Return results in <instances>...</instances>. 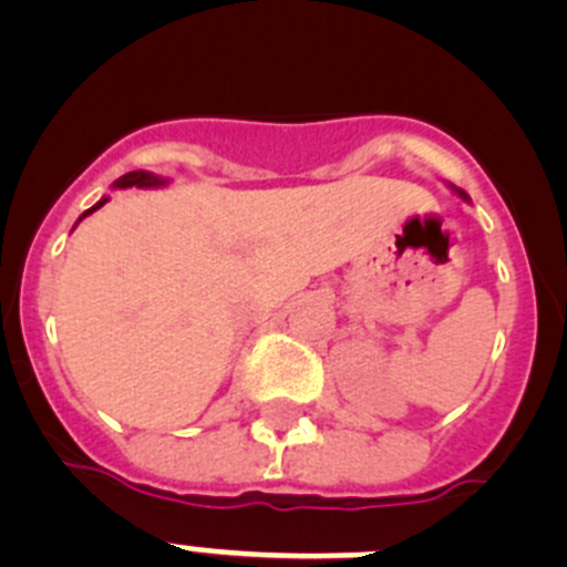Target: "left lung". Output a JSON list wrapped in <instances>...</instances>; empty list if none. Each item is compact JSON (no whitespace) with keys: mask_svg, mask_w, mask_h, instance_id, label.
Segmentation results:
<instances>
[{"mask_svg":"<svg viewBox=\"0 0 567 567\" xmlns=\"http://www.w3.org/2000/svg\"><path fill=\"white\" fill-rule=\"evenodd\" d=\"M455 193H457V195H461V198H463V200H468V195H466V193H463V189H455Z\"/></svg>","mask_w":567,"mask_h":567,"instance_id":"1","label":"left lung"}]
</instances>
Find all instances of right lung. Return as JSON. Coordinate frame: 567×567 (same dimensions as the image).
Segmentation results:
<instances>
[{
	"instance_id": "obj_1",
	"label": "right lung",
	"mask_w": 567,
	"mask_h": 567,
	"mask_svg": "<svg viewBox=\"0 0 567 567\" xmlns=\"http://www.w3.org/2000/svg\"><path fill=\"white\" fill-rule=\"evenodd\" d=\"M167 184V178H162V176H156V173H148V171H132V173H126V176H121L117 178L115 184H112V187L115 189H126V187H143V189H151V187H165ZM106 204V198H101L99 204L95 206H91V209L85 212V215L82 217H87V215H93L95 209H101V206ZM80 217V220H82ZM76 220V223H80Z\"/></svg>"
}]
</instances>
